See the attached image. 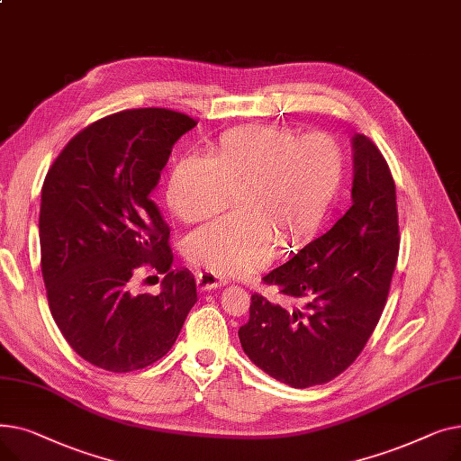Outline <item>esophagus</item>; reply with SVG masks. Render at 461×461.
<instances>
[{"label": "esophagus", "instance_id": "obj_1", "mask_svg": "<svg viewBox=\"0 0 461 461\" xmlns=\"http://www.w3.org/2000/svg\"><path fill=\"white\" fill-rule=\"evenodd\" d=\"M196 284L202 292H207V289H214V287H221V285L228 284V280L224 276H218V275L211 273V271H198Z\"/></svg>", "mask_w": 461, "mask_h": 461}]
</instances>
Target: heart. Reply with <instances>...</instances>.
Instances as JSON below:
<instances>
[{
  "instance_id": "b5f03b06",
  "label": "heart",
  "mask_w": 461,
  "mask_h": 461,
  "mask_svg": "<svg viewBox=\"0 0 461 461\" xmlns=\"http://www.w3.org/2000/svg\"><path fill=\"white\" fill-rule=\"evenodd\" d=\"M346 155L327 132L299 136L282 125L224 132L211 158L183 157L167 177L166 200L183 222L230 207L240 211L186 239V258L218 275H247L275 258L280 240L295 249L316 235L340 192Z\"/></svg>"
}]
</instances>
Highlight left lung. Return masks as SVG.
<instances>
[{
    "label": "left lung",
    "mask_w": 461,
    "mask_h": 461,
    "mask_svg": "<svg viewBox=\"0 0 461 461\" xmlns=\"http://www.w3.org/2000/svg\"><path fill=\"white\" fill-rule=\"evenodd\" d=\"M353 205L263 282L280 303L252 295L239 329L249 358L295 389L323 384L348 370L372 336L400 250L396 185L377 145L353 136Z\"/></svg>",
    "instance_id": "8db88e82"
}]
</instances>
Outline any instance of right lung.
Here are the masks:
<instances>
[{
    "instance_id": "add662e5",
    "label": "right lung",
    "mask_w": 461,
    "mask_h": 461,
    "mask_svg": "<svg viewBox=\"0 0 461 461\" xmlns=\"http://www.w3.org/2000/svg\"><path fill=\"white\" fill-rule=\"evenodd\" d=\"M196 127L166 108L106 115L72 138L42 185L39 239L48 306L84 360L125 374L176 344L198 301L194 276L172 271L169 228L151 192L174 143ZM165 275L158 296H134L141 267Z\"/></svg>"
}]
</instances>
